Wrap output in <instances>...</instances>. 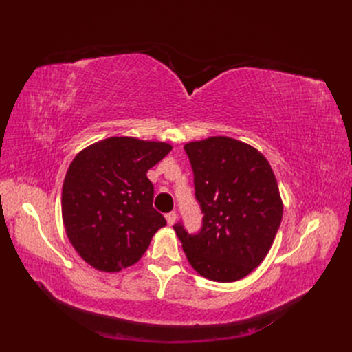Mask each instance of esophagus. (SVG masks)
Here are the masks:
<instances>
[{"label": "esophagus", "instance_id": "1", "mask_svg": "<svg viewBox=\"0 0 352 352\" xmlns=\"http://www.w3.org/2000/svg\"><path fill=\"white\" fill-rule=\"evenodd\" d=\"M176 217H177V214H176L175 211H170V212H167V214H166V220H167V223H168L170 226H172L173 223L176 221Z\"/></svg>", "mask_w": 352, "mask_h": 352}]
</instances>
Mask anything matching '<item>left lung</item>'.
Returning <instances> with one entry per match:
<instances>
[{
    "label": "left lung",
    "instance_id": "obj_1",
    "mask_svg": "<svg viewBox=\"0 0 352 352\" xmlns=\"http://www.w3.org/2000/svg\"><path fill=\"white\" fill-rule=\"evenodd\" d=\"M202 221L173 229L190 265L216 282L239 280L267 255L282 221L273 170L255 148L226 136L185 145Z\"/></svg>",
    "mask_w": 352,
    "mask_h": 352
}]
</instances>
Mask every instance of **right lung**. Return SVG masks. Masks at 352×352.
Returning <instances> with one entry per match:
<instances>
[{"mask_svg":"<svg viewBox=\"0 0 352 352\" xmlns=\"http://www.w3.org/2000/svg\"><path fill=\"white\" fill-rule=\"evenodd\" d=\"M170 150L164 142L109 138L74 157L61 190L63 221L74 250L92 267H129L166 226L153 207L146 172Z\"/></svg>","mask_w":352,"mask_h":352,"instance_id":"right-lung-1","label":"right lung"}]
</instances>
